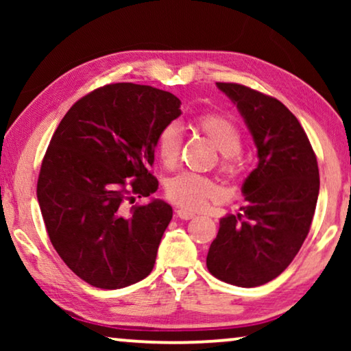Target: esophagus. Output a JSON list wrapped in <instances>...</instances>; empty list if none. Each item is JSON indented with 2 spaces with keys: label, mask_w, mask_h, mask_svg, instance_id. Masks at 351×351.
Returning <instances> with one entry per match:
<instances>
[{
  "label": "esophagus",
  "mask_w": 351,
  "mask_h": 351,
  "mask_svg": "<svg viewBox=\"0 0 351 351\" xmlns=\"http://www.w3.org/2000/svg\"><path fill=\"white\" fill-rule=\"evenodd\" d=\"M195 215L196 214L190 209H179V210H177V217L182 219V220H190V219H193Z\"/></svg>",
  "instance_id": "34e87169"
}]
</instances>
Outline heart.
<instances>
[{
    "label": "heart",
    "mask_w": 351,
    "mask_h": 351,
    "mask_svg": "<svg viewBox=\"0 0 351 351\" xmlns=\"http://www.w3.org/2000/svg\"><path fill=\"white\" fill-rule=\"evenodd\" d=\"M196 128L204 134L214 147L222 153V162L220 169L225 174L234 176L238 172L237 156L241 150L243 141L239 129L232 119L223 114L206 113L196 119ZM182 136L176 124H169L162 129L158 138V155L165 166H174L180 155ZM167 196L176 204L184 206L190 209H201L209 199L217 198L219 189L208 177L193 174V172H184L176 176L167 184Z\"/></svg>",
    "instance_id": "heart-1"
}]
</instances>
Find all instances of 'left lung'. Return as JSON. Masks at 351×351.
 Segmentation results:
<instances>
[{"label": "left lung", "mask_w": 351, "mask_h": 351, "mask_svg": "<svg viewBox=\"0 0 351 351\" xmlns=\"http://www.w3.org/2000/svg\"><path fill=\"white\" fill-rule=\"evenodd\" d=\"M215 84L237 105L258 162L243 182L241 214L220 219L206 265L220 281L256 287L281 275L304 244L319 195L318 162L299 119L280 100Z\"/></svg>", "instance_id": "1"}]
</instances>
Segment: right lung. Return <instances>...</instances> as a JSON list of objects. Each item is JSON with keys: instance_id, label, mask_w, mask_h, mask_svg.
Instances as JSON below:
<instances>
[{"instance_id": "obj_1", "label": "right lung", "mask_w": 351, "mask_h": 351, "mask_svg": "<svg viewBox=\"0 0 351 351\" xmlns=\"http://www.w3.org/2000/svg\"><path fill=\"white\" fill-rule=\"evenodd\" d=\"M180 104L152 86L108 84L80 99L51 138L38 203L52 246L90 286L121 289L153 270L172 208L152 198L128 210L126 201L156 191L148 167Z\"/></svg>"}]
</instances>
